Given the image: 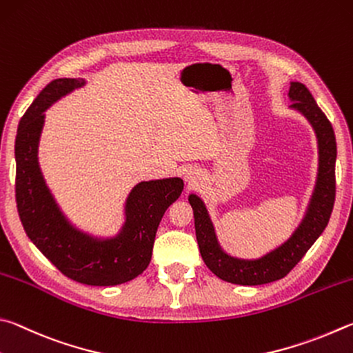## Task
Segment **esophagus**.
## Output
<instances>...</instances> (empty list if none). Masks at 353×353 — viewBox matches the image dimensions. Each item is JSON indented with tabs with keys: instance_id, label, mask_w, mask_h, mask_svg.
<instances>
[{
	"instance_id": "1",
	"label": "esophagus",
	"mask_w": 353,
	"mask_h": 353,
	"mask_svg": "<svg viewBox=\"0 0 353 353\" xmlns=\"http://www.w3.org/2000/svg\"><path fill=\"white\" fill-rule=\"evenodd\" d=\"M186 178H188V180H190V181H192V180H195V175H194V173H192V172H190V173H188V175H186Z\"/></svg>"
}]
</instances>
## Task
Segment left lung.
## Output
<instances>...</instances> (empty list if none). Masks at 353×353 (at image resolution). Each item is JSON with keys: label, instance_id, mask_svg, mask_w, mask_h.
Masks as SVG:
<instances>
[{"label": "left lung", "instance_id": "left-lung-1", "mask_svg": "<svg viewBox=\"0 0 353 353\" xmlns=\"http://www.w3.org/2000/svg\"><path fill=\"white\" fill-rule=\"evenodd\" d=\"M288 96L294 102L292 107L299 110L310 121L316 132L319 147L316 188H314L305 219L292 239L257 261H240V259L230 257L220 250L203 201L196 195H189V203L194 209L196 242H199L203 261L215 276L237 285H262V283H270L285 277L323 234L329 223L333 203H335L336 141L332 123L314 102L312 92L307 90L305 85L292 82Z\"/></svg>", "mask_w": 353, "mask_h": 353}]
</instances>
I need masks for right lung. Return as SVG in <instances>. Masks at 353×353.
Returning <instances> with one entry per match:
<instances>
[{"mask_svg":"<svg viewBox=\"0 0 353 353\" xmlns=\"http://www.w3.org/2000/svg\"><path fill=\"white\" fill-rule=\"evenodd\" d=\"M85 82L57 79L48 83L23 114L15 139V200L28 237L61 274L85 285H119L134 279L152 259L159 221L181 195L180 178L144 181L127 201V223L119 236L94 240L70 226L43 181L37 147L49 105Z\"/></svg>","mask_w":353,"mask_h":353,"instance_id":"1","label":"right lung"}]
</instances>
